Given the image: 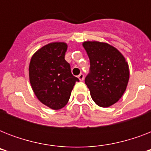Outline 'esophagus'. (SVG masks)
<instances>
[{
    "label": "esophagus",
    "instance_id": "esophagus-1",
    "mask_svg": "<svg viewBox=\"0 0 151 151\" xmlns=\"http://www.w3.org/2000/svg\"><path fill=\"white\" fill-rule=\"evenodd\" d=\"M78 79H79V80L82 81L84 80V78H85V76H84V74H83V73H80V74L78 75Z\"/></svg>",
    "mask_w": 151,
    "mask_h": 151
}]
</instances>
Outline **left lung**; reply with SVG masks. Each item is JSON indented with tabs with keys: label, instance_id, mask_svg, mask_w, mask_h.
<instances>
[{
	"label": "left lung",
	"instance_id": "8db88e82",
	"mask_svg": "<svg viewBox=\"0 0 151 151\" xmlns=\"http://www.w3.org/2000/svg\"><path fill=\"white\" fill-rule=\"evenodd\" d=\"M83 46L90 60L85 82L92 99L101 107L117 103L124 94L129 79V65L114 47L98 41H85Z\"/></svg>",
	"mask_w": 151,
	"mask_h": 151
}]
</instances>
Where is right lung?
Returning <instances> with one entry per match:
<instances>
[{
  "label": "right lung",
  "instance_id": "1",
  "mask_svg": "<svg viewBox=\"0 0 151 151\" xmlns=\"http://www.w3.org/2000/svg\"><path fill=\"white\" fill-rule=\"evenodd\" d=\"M66 50L67 45L63 42L48 44L35 52L29 63V81L34 94L53 110L66 105L76 81H79L65 60Z\"/></svg>",
  "mask_w": 151,
  "mask_h": 151
}]
</instances>
